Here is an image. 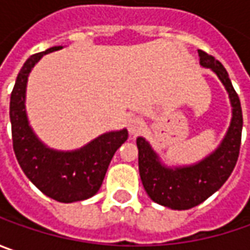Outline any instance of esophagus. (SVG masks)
I'll use <instances>...</instances> for the list:
<instances>
[{
    "label": "esophagus",
    "mask_w": 250,
    "mask_h": 250,
    "mask_svg": "<svg viewBox=\"0 0 250 250\" xmlns=\"http://www.w3.org/2000/svg\"><path fill=\"white\" fill-rule=\"evenodd\" d=\"M142 128H143V121L140 120V118H130L128 121V130H129L130 135L139 133Z\"/></svg>",
    "instance_id": "34e87169"
}]
</instances>
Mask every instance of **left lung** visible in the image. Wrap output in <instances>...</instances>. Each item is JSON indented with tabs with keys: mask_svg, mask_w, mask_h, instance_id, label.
<instances>
[{
	"mask_svg": "<svg viewBox=\"0 0 250 250\" xmlns=\"http://www.w3.org/2000/svg\"><path fill=\"white\" fill-rule=\"evenodd\" d=\"M197 53L200 65L216 73L226 87L232 107L229 126L218 147L195 164L168 167L147 140L142 136L136 139L139 174L145 190L153 202L172 210L192 208L217 192L231 175L241 147L242 108L228 72L214 57L202 50Z\"/></svg>",
	"mask_w": 250,
	"mask_h": 250,
	"instance_id": "1",
	"label": "left lung"
}]
</instances>
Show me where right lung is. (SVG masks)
I'll use <instances>...</instances> for the list:
<instances>
[{
	"label": "right lung",
	"mask_w": 250,
	"mask_h": 250,
	"mask_svg": "<svg viewBox=\"0 0 250 250\" xmlns=\"http://www.w3.org/2000/svg\"><path fill=\"white\" fill-rule=\"evenodd\" d=\"M55 45L34 54L23 63L11 93L9 118L16 160L24 175L45 196L61 203L89 199L100 189L114 153L128 139V130H111L76 150H55L44 145L32 129L26 112V87L33 66L43 55L61 50Z\"/></svg>",
	"instance_id": "obj_1"
}]
</instances>
